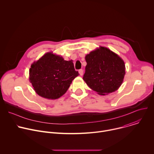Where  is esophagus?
<instances>
[{
	"label": "esophagus",
	"instance_id": "34e87169",
	"mask_svg": "<svg viewBox=\"0 0 154 154\" xmlns=\"http://www.w3.org/2000/svg\"><path fill=\"white\" fill-rule=\"evenodd\" d=\"M79 74H80V75H83V69H79Z\"/></svg>",
	"mask_w": 154,
	"mask_h": 154
}]
</instances>
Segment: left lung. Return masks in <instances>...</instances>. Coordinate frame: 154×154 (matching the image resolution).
<instances>
[{"label":"left lung","mask_w":154,"mask_h":154,"mask_svg":"<svg viewBox=\"0 0 154 154\" xmlns=\"http://www.w3.org/2000/svg\"><path fill=\"white\" fill-rule=\"evenodd\" d=\"M87 64L83 79L100 95L116 91L124 78V61L108 49L100 47L85 57Z\"/></svg>","instance_id":"1"}]
</instances>
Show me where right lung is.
Instances as JSON below:
<instances>
[{"label": "right lung", "mask_w": 154, "mask_h": 154, "mask_svg": "<svg viewBox=\"0 0 154 154\" xmlns=\"http://www.w3.org/2000/svg\"><path fill=\"white\" fill-rule=\"evenodd\" d=\"M79 75L71 61H66L51 52L34 62L29 71V79L35 92L49 99L63 96Z\"/></svg>", "instance_id": "add662e5"}]
</instances>
